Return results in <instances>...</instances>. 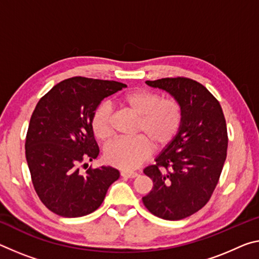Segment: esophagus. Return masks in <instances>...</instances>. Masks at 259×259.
Returning a JSON list of instances; mask_svg holds the SVG:
<instances>
[{
  "instance_id": "1",
  "label": "esophagus",
  "mask_w": 259,
  "mask_h": 259,
  "mask_svg": "<svg viewBox=\"0 0 259 259\" xmlns=\"http://www.w3.org/2000/svg\"><path fill=\"white\" fill-rule=\"evenodd\" d=\"M138 174L136 173V171H133V170H122L121 171V176H123V178H129V179H134L136 178Z\"/></svg>"
}]
</instances>
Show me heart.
<instances>
[{
  "mask_svg": "<svg viewBox=\"0 0 259 259\" xmlns=\"http://www.w3.org/2000/svg\"><path fill=\"white\" fill-rule=\"evenodd\" d=\"M118 102L138 117L135 133L141 135L109 143L105 147L104 159L108 165L120 169H134L149 158L152 144L155 149H162L175 138L183 120L182 105L175 98H161L159 93L146 89L126 92ZM91 128L100 142L108 141L112 136L107 105H100L94 110Z\"/></svg>",
  "mask_w": 259,
  "mask_h": 259,
  "instance_id": "obj_1",
  "label": "heart"
}]
</instances>
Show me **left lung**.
Returning a JSON list of instances; mask_svg holds the SVG:
<instances>
[{
    "instance_id": "obj_1",
    "label": "left lung",
    "mask_w": 259,
    "mask_h": 259,
    "mask_svg": "<svg viewBox=\"0 0 259 259\" xmlns=\"http://www.w3.org/2000/svg\"><path fill=\"white\" fill-rule=\"evenodd\" d=\"M145 83L165 90L181 102L183 120L154 165L144 169L153 188L142 199L152 214L181 220L205 206L218 184L228 146L224 112L213 94L190 78Z\"/></svg>"
}]
</instances>
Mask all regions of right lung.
<instances>
[{"mask_svg": "<svg viewBox=\"0 0 259 259\" xmlns=\"http://www.w3.org/2000/svg\"><path fill=\"white\" fill-rule=\"evenodd\" d=\"M126 88L114 80L68 78L41 98L28 124L25 155L34 190L48 210L65 218L90 214L120 178L113 167H81L99 154L91 117L100 102Z\"/></svg>", "mask_w": 259, "mask_h": 259, "instance_id": "right-lung-1", "label": "right lung"}]
</instances>
